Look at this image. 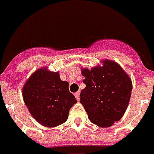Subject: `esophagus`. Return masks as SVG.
Here are the masks:
<instances>
[{
  "mask_svg": "<svg viewBox=\"0 0 154 154\" xmlns=\"http://www.w3.org/2000/svg\"><path fill=\"white\" fill-rule=\"evenodd\" d=\"M79 92H77L75 93V98L77 99V100H79V98H80V97H79Z\"/></svg>",
  "mask_w": 154,
  "mask_h": 154,
  "instance_id": "esophagus-1",
  "label": "esophagus"
}]
</instances>
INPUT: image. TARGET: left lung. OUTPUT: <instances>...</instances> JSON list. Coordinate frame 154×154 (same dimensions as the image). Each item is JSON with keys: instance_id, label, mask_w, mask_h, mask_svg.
I'll return each instance as SVG.
<instances>
[{"instance_id": "obj_1", "label": "left lung", "mask_w": 154, "mask_h": 154, "mask_svg": "<svg viewBox=\"0 0 154 154\" xmlns=\"http://www.w3.org/2000/svg\"><path fill=\"white\" fill-rule=\"evenodd\" d=\"M86 87L80 92V103L90 121L101 128L111 127L123 116L130 100L132 84L115 62L104 60L103 66L82 69Z\"/></svg>"}]
</instances>
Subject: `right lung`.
I'll list each match as a JSON object with an SVG mask.
<instances>
[{"instance_id": "right-lung-1", "label": "right lung", "mask_w": 154, "mask_h": 154, "mask_svg": "<svg viewBox=\"0 0 154 154\" xmlns=\"http://www.w3.org/2000/svg\"><path fill=\"white\" fill-rule=\"evenodd\" d=\"M23 97L32 117L48 128L66 122L70 109L77 102L69 91L68 82L61 80L59 72L46 68L36 70L27 79Z\"/></svg>"}]
</instances>
